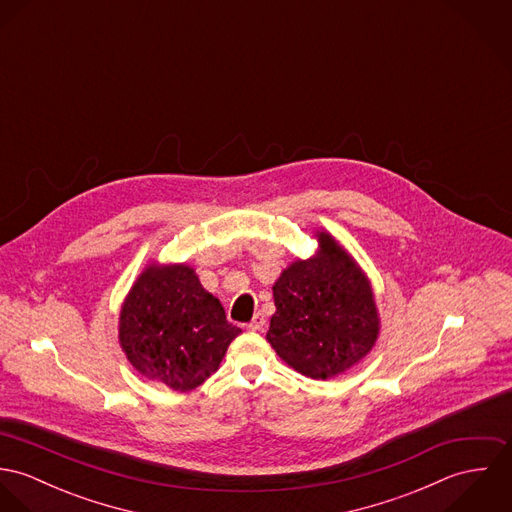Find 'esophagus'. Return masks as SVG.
Listing matches in <instances>:
<instances>
[{
  "mask_svg": "<svg viewBox=\"0 0 512 512\" xmlns=\"http://www.w3.org/2000/svg\"><path fill=\"white\" fill-rule=\"evenodd\" d=\"M248 327H250L252 331H262V329L266 327V315H264L262 311H258V313L252 317V321L248 323Z\"/></svg>",
  "mask_w": 512,
  "mask_h": 512,
  "instance_id": "esophagus-1",
  "label": "esophagus"
}]
</instances>
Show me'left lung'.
<instances>
[{
	"mask_svg": "<svg viewBox=\"0 0 512 512\" xmlns=\"http://www.w3.org/2000/svg\"><path fill=\"white\" fill-rule=\"evenodd\" d=\"M315 236L317 254L297 258L272 288L276 313L266 339L293 370L327 380L372 351L380 319L361 266L329 232Z\"/></svg>",
	"mask_w": 512,
	"mask_h": 512,
	"instance_id": "8db88e82",
	"label": "left lung"
}]
</instances>
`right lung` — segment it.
<instances>
[{"instance_id":"right-lung-1","label":"right lung","mask_w":512,"mask_h":512,"mask_svg":"<svg viewBox=\"0 0 512 512\" xmlns=\"http://www.w3.org/2000/svg\"><path fill=\"white\" fill-rule=\"evenodd\" d=\"M240 329L187 264H149L126 295L118 339L149 380L189 392L219 370Z\"/></svg>"}]
</instances>
